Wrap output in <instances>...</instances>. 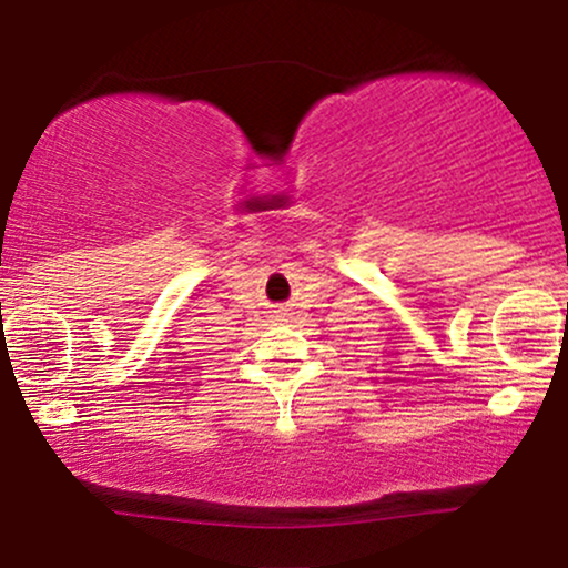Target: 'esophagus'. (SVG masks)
<instances>
[{
	"instance_id": "34e87169",
	"label": "esophagus",
	"mask_w": 568,
	"mask_h": 568,
	"mask_svg": "<svg viewBox=\"0 0 568 568\" xmlns=\"http://www.w3.org/2000/svg\"><path fill=\"white\" fill-rule=\"evenodd\" d=\"M276 317H286V313H276Z\"/></svg>"
}]
</instances>
